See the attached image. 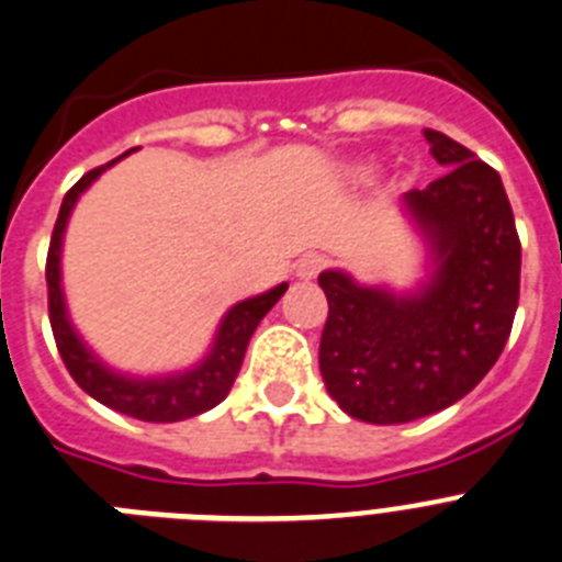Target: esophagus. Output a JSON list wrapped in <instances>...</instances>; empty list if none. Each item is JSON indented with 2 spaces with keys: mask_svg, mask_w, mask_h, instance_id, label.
<instances>
[{
  "mask_svg": "<svg viewBox=\"0 0 562 562\" xmlns=\"http://www.w3.org/2000/svg\"><path fill=\"white\" fill-rule=\"evenodd\" d=\"M321 267H324V258L315 256V252H310V256L297 258L295 261V276L304 278V281H312V278L321 272Z\"/></svg>",
  "mask_w": 562,
  "mask_h": 562,
  "instance_id": "34e87169",
  "label": "esophagus"
}]
</instances>
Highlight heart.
Returning a JSON list of instances; mask_svg holds the SVG:
<instances>
[{"label": "heart", "instance_id": "heart-1", "mask_svg": "<svg viewBox=\"0 0 562 562\" xmlns=\"http://www.w3.org/2000/svg\"><path fill=\"white\" fill-rule=\"evenodd\" d=\"M351 173H355V177H369L371 166L369 162H357V166H351Z\"/></svg>", "mask_w": 562, "mask_h": 562}]
</instances>
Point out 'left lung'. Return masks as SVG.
I'll use <instances>...</instances> for the list:
<instances>
[{
    "instance_id": "8db88e82",
    "label": "left lung",
    "mask_w": 562,
    "mask_h": 562,
    "mask_svg": "<svg viewBox=\"0 0 562 562\" xmlns=\"http://www.w3.org/2000/svg\"><path fill=\"white\" fill-rule=\"evenodd\" d=\"M445 177L402 196L428 247L416 290L360 284L324 270L329 301L321 374L342 411L371 425H402L450 408L493 369L513 331L520 241L498 171L448 134L425 128Z\"/></svg>"
}]
</instances>
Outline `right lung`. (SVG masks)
<instances>
[{
    "mask_svg": "<svg viewBox=\"0 0 562 562\" xmlns=\"http://www.w3.org/2000/svg\"><path fill=\"white\" fill-rule=\"evenodd\" d=\"M128 154L132 151L121 154L117 160L83 173L81 180L69 188L67 196H64L47 252L49 326H53L58 355H61L69 376H72L92 400H98L101 405H106V408L117 411V414L132 416V419L182 422L216 408V405L231 394L233 380H236L238 369H241V360H245L247 342H250L252 331L261 324V317L278 304V297L284 295L290 284H278L272 286V290L261 292V295L245 297V301H238L236 306H231V310L225 312V317H222V324L220 329H216V337H213L207 355L202 357L200 362H193L191 369L173 371V374L137 376L112 369L109 362H103L101 357L83 342V337L78 335V329L72 326V317H69L67 312V297H64L61 286V250L67 222L69 216H72V211H76L81 193L87 191L106 168H112L114 162H121Z\"/></svg>",
    "mask_w": 562,
    "mask_h": 562,
    "instance_id": "obj_1",
    "label": "right lung"
}]
</instances>
